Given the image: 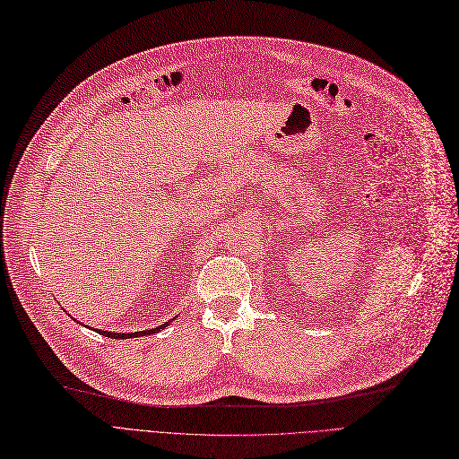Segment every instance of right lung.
Masks as SVG:
<instances>
[{
	"label": "right lung",
	"mask_w": 459,
	"mask_h": 459,
	"mask_svg": "<svg viewBox=\"0 0 459 459\" xmlns=\"http://www.w3.org/2000/svg\"><path fill=\"white\" fill-rule=\"evenodd\" d=\"M168 325V321L166 324H162L160 327H157V329H151V331H140V333H123V334H118V333H109V331H98V333H101L104 336H111V338H132V336H143V334H152V333H157V331H160V329H164Z\"/></svg>",
	"instance_id": "right-lung-1"
}]
</instances>
